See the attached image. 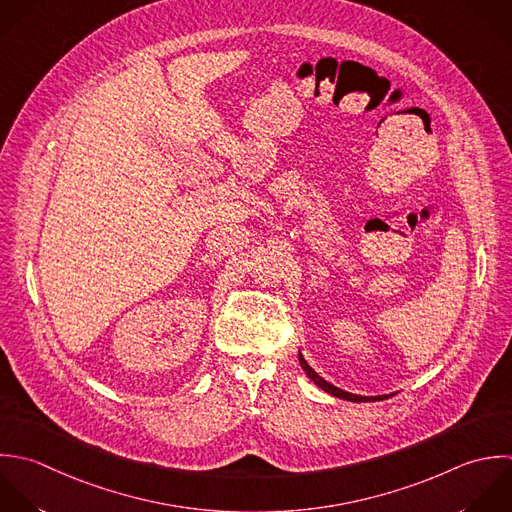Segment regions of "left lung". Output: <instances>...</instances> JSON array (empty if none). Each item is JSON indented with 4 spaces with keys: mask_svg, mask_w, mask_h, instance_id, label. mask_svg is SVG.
Masks as SVG:
<instances>
[{
    "mask_svg": "<svg viewBox=\"0 0 512 512\" xmlns=\"http://www.w3.org/2000/svg\"><path fill=\"white\" fill-rule=\"evenodd\" d=\"M299 361H301L303 371L309 375V379H311L315 385H319L323 391H327V393H331V395H335V397H339V399H347V401H353V403H367V401H383V399H385V397H359V395L341 391V389H337L335 385H331V383H327L325 379H321V377L307 365V361H305L301 355H299Z\"/></svg>",
    "mask_w": 512,
    "mask_h": 512,
    "instance_id": "obj_1",
    "label": "left lung"
}]
</instances>
